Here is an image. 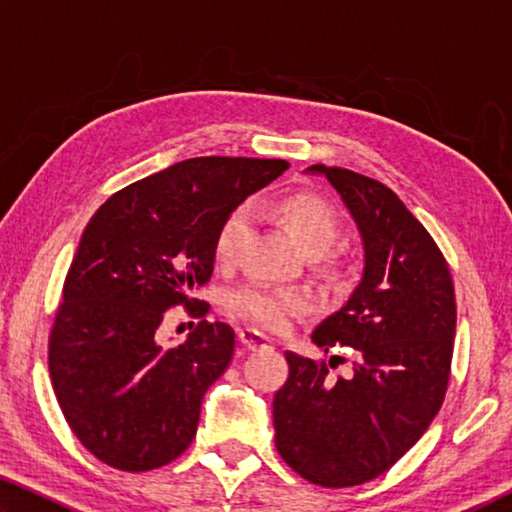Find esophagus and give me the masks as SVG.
<instances>
[{
    "mask_svg": "<svg viewBox=\"0 0 512 512\" xmlns=\"http://www.w3.org/2000/svg\"><path fill=\"white\" fill-rule=\"evenodd\" d=\"M239 341L244 343V348L248 350H271L273 348V339L266 336L264 332H259L257 327H241L239 329Z\"/></svg>",
    "mask_w": 512,
    "mask_h": 512,
    "instance_id": "34e87169",
    "label": "esophagus"
}]
</instances>
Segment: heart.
<instances>
[{
    "label": "heart",
    "instance_id": "1",
    "mask_svg": "<svg viewBox=\"0 0 512 512\" xmlns=\"http://www.w3.org/2000/svg\"><path fill=\"white\" fill-rule=\"evenodd\" d=\"M275 219L307 255H318L332 246L339 235V216L325 198L311 192H296L280 198L273 205ZM250 230V214L246 207H237L228 214L214 241V257L221 266L237 259ZM232 316L253 320L268 329H284L293 318L307 314L314 300L302 289H271L264 284H246L230 291L223 300Z\"/></svg>",
    "mask_w": 512,
    "mask_h": 512
}]
</instances>
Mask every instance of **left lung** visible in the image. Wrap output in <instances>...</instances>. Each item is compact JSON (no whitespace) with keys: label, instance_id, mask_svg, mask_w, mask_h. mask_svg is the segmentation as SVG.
I'll return each instance as SVG.
<instances>
[{"label":"left lung","instance_id":"obj_1","mask_svg":"<svg viewBox=\"0 0 512 512\" xmlns=\"http://www.w3.org/2000/svg\"><path fill=\"white\" fill-rule=\"evenodd\" d=\"M348 207L363 241V275L311 341L354 350L350 377L287 352L289 379L273 397L275 447L291 470L323 488L384 474L443 406L456 334L449 266L393 189L314 164ZM332 366V363H329Z\"/></svg>","mask_w":512,"mask_h":512}]
</instances>
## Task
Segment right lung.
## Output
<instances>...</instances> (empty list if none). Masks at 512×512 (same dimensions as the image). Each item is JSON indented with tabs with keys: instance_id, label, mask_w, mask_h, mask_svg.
<instances>
[{
	"instance_id": "add662e5",
	"label": "right lung",
	"mask_w": 512,
	"mask_h": 512,
	"mask_svg": "<svg viewBox=\"0 0 512 512\" xmlns=\"http://www.w3.org/2000/svg\"><path fill=\"white\" fill-rule=\"evenodd\" d=\"M287 167L183 160L112 194L85 225L51 327L49 375L67 424L99 461L146 472L192 445L203 395L230 366L235 332L201 320L185 343L167 348L158 327L167 309L198 305L192 293L210 282L223 221Z\"/></svg>"
}]
</instances>
